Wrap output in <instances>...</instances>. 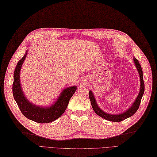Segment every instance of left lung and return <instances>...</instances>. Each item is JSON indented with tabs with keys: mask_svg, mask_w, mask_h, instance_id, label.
<instances>
[{
	"mask_svg": "<svg viewBox=\"0 0 157 157\" xmlns=\"http://www.w3.org/2000/svg\"><path fill=\"white\" fill-rule=\"evenodd\" d=\"M133 60H134L136 67L139 72V75L140 77V83L141 84H140V90H139L138 95L137 96L136 100L134 101L133 104H132V105L128 109H127L124 112L121 113L120 114H109L108 113H105V111L102 110L100 108V107L98 105L93 92L91 91V90H90L89 91L90 100V102H91V104L94 111L97 115H98V116L103 118L106 120H109L111 121H121L132 116L133 114L136 113V112L137 111L139 108L140 103H141V98L144 92V80H143V70L141 68V66L140 65L139 61L134 56H133Z\"/></svg>",
	"mask_w": 157,
	"mask_h": 157,
	"instance_id": "1",
	"label": "left lung"
}]
</instances>
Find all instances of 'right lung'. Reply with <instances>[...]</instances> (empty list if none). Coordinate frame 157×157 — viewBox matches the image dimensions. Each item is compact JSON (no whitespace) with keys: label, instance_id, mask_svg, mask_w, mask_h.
Returning a JSON list of instances; mask_svg holds the SVG:
<instances>
[{"label":"right lung","instance_id":"1","mask_svg":"<svg viewBox=\"0 0 157 157\" xmlns=\"http://www.w3.org/2000/svg\"><path fill=\"white\" fill-rule=\"evenodd\" d=\"M28 50L16 65L14 72L13 94L15 101L25 117L39 123H48L60 117L67 109L71 98L75 93L76 86L67 87L62 90L57 99L49 106H40L30 102L25 95L20 83V71L27 56Z\"/></svg>","mask_w":157,"mask_h":157}]
</instances>
